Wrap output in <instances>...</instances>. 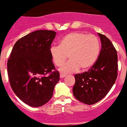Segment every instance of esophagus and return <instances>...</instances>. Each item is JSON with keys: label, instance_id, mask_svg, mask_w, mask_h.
<instances>
[{"label": "esophagus", "instance_id": "34e87169", "mask_svg": "<svg viewBox=\"0 0 127 127\" xmlns=\"http://www.w3.org/2000/svg\"><path fill=\"white\" fill-rule=\"evenodd\" d=\"M65 76H66L65 74H60V78H64Z\"/></svg>", "mask_w": 127, "mask_h": 127}]
</instances>
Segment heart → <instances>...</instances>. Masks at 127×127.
I'll list each match as a JSON object with an SVG mask.
<instances>
[{"mask_svg": "<svg viewBox=\"0 0 127 127\" xmlns=\"http://www.w3.org/2000/svg\"><path fill=\"white\" fill-rule=\"evenodd\" d=\"M100 51L99 39L94 34L74 32L65 35L60 40L59 46H52L49 53L54 64L61 66L67 59L68 63L61 68V72L67 74L86 70L95 63Z\"/></svg>", "mask_w": 127, "mask_h": 127, "instance_id": "heart-1", "label": "heart"}]
</instances>
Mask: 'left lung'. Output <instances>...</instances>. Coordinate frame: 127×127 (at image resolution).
I'll return each mask as SVG.
<instances>
[{
    "label": "left lung",
    "instance_id": "1",
    "mask_svg": "<svg viewBox=\"0 0 127 127\" xmlns=\"http://www.w3.org/2000/svg\"><path fill=\"white\" fill-rule=\"evenodd\" d=\"M102 48L98 58L87 72L75 75L73 94L88 105L102 100L110 91L117 77V51L106 36L98 33Z\"/></svg>",
    "mask_w": 127,
    "mask_h": 127
}]
</instances>
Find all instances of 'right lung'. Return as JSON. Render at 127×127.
<instances>
[{
  "mask_svg": "<svg viewBox=\"0 0 127 127\" xmlns=\"http://www.w3.org/2000/svg\"><path fill=\"white\" fill-rule=\"evenodd\" d=\"M55 35L53 31L38 30L21 38L15 42L7 63L12 90L30 106L46 104L59 80V73L55 70L49 53Z\"/></svg>",
  "mask_w": 127,
  "mask_h": 127,
  "instance_id": "1",
  "label": "right lung"
}]
</instances>
